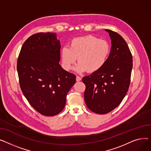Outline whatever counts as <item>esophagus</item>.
Wrapping results in <instances>:
<instances>
[{"label": "esophagus", "instance_id": "34e87169", "mask_svg": "<svg viewBox=\"0 0 151 151\" xmlns=\"http://www.w3.org/2000/svg\"><path fill=\"white\" fill-rule=\"evenodd\" d=\"M82 80V78L80 77V76H77L76 77V81L77 82H79V81H81Z\"/></svg>", "mask_w": 151, "mask_h": 151}]
</instances>
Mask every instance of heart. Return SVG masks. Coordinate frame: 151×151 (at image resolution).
Here are the masks:
<instances>
[{"instance_id":"1","label":"heart","mask_w":151,"mask_h":151,"mask_svg":"<svg viewBox=\"0 0 151 151\" xmlns=\"http://www.w3.org/2000/svg\"><path fill=\"white\" fill-rule=\"evenodd\" d=\"M108 41L92 35L77 37L70 41L69 47H63L61 55L65 68L70 70L77 58L76 71L94 73L105 64L110 53Z\"/></svg>"}]
</instances>
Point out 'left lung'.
<instances>
[{
    "label": "left lung",
    "mask_w": 151,
    "mask_h": 151,
    "mask_svg": "<svg viewBox=\"0 0 151 151\" xmlns=\"http://www.w3.org/2000/svg\"><path fill=\"white\" fill-rule=\"evenodd\" d=\"M105 30L111 40L107 61L101 69L82 78L86 86V105L97 114L108 113L122 102L129 90L133 66L132 55L126 41L116 32Z\"/></svg>",
    "instance_id": "8db88e82"
}]
</instances>
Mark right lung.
<instances>
[{
	"instance_id": "1",
	"label": "right lung",
	"mask_w": 151,
	"mask_h": 151,
	"mask_svg": "<svg viewBox=\"0 0 151 151\" xmlns=\"http://www.w3.org/2000/svg\"><path fill=\"white\" fill-rule=\"evenodd\" d=\"M56 33H38L27 40L17 62L21 90L32 107L44 116L63 110L76 76L61 68Z\"/></svg>"
}]
</instances>
